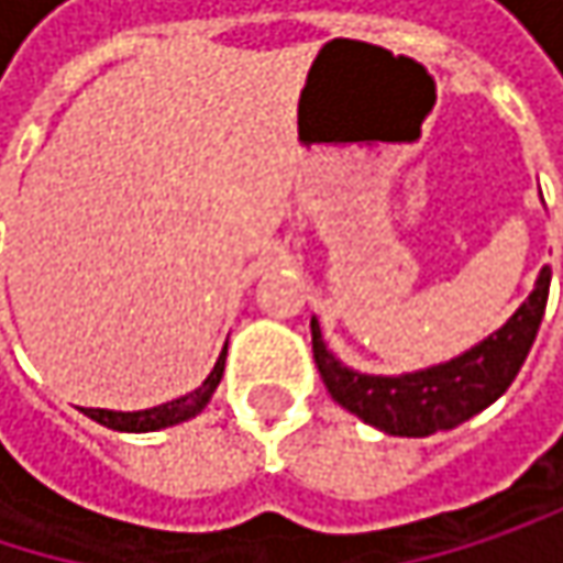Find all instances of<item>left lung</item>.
Returning <instances> with one entry per match:
<instances>
[{"instance_id": "obj_1", "label": "left lung", "mask_w": 563, "mask_h": 563, "mask_svg": "<svg viewBox=\"0 0 563 563\" xmlns=\"http://www.w3.org/2000/svg\"><path fill=\"white\" fill-rule=\"evenodd\" d=\"M551 271L544 267L531 296L515 309L499 332L473 345L470 352L410 375H362L345 368L322 342L319 322L312 319V358L329 394L365 423L391 437H430L453 430L473 413L499 400L525 365L548 306Z\"/></svg>"}]
</instances>
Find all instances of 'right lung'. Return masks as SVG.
I'll return each mask as SVG.
<instances>
[{"label": "right lung", "mask_w": 563, "mask_h": 563, "mask_svg": "<svg viewBox=\"0 0 563 563\" xmlns=\"http://www.w3.org/2000/svg\"><path fill=\"white\" fill-rule=\"evenodd\" d=\"M224 355H228V345L224 352L218 355L211 375L185 397H175L169 404H159V407H150V410H133V413H123V410H103V407H80L90 420L110 427V430H123V433H150V430H163L172 423H181L195 413H201V407L211 400V394L218 388L221 375H224Z\"/></svg>", "instance_id": "1"}]
</instances>
